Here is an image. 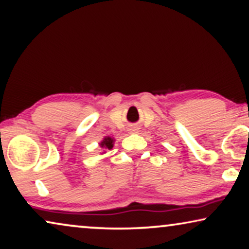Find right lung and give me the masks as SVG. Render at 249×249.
Listing matches in <instances>:
<instances>
[{
    "label": "right lung",
    "instance_id": "1",
    "mask_svg": "<svg viewBox=\"0 0 249 249\" xmlns=\"http://www.w3.org/2000/svg\"><path fill=\"white\" fill-rule=\"evenodd\" d=\"M114 138H112V137H105L103 138V140L101 141L100 143H99V146H100L102 149H103V151L101 152V154L103 155V154H106V151L107 150H111V149L113 148V143H114Z\"/></svg>",
    "mask_w": 249,
    "mask_h": 249
}]
</instances>
